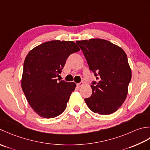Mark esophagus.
<instances>
[{"instance_id":"1","label":"esophagus","mask_w":150,"mask_h":150,"mask_svg":"<svg viewBox=\"0 0 150 150\" xmlns=\"http://www.w3.org/2000/svg\"><path fill=\"white\" fill-rule=\"evenodd\" d=\"M84 83H83V82H81V83H77V86L78 87H81L82 85H83Z\"/></svg>"}]
</instances>
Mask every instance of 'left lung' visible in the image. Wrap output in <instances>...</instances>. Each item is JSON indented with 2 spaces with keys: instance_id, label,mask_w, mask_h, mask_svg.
Wrapping results in <instances>:
<instances>
[{
  "instance_id": "obj_1",
  "label": "left lung",
  "mask_w": 150,
  "mask_h": 150,
  "mask_svg": "<svg viewBox=\"0 0 150 150\" xmlns=\"http://www.w3.org/2000/svg\"><path fill=\"white\" fill-rule=\"evenodd\" d=\"M76 44L98 80L92 82V95L85 99V103L95 113H113L126 100L131 79L126 54L118 46L104 39L77 41Z\"/></svg>"
}]
</instances>
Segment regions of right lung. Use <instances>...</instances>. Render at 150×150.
Listing matches in <instances>:
<instances>
[{
  "instance_id": "add662e5",
  "label": "right lung",
  "mask_w": 150,
  "mask_h": 150,
  "mask_svg": "<svg viewBox=\"0 0 150 150\" xmlns=\"http://www.w3.org/2000/svg\"><path fill=\"white\" fill-rule=\"evenodd\" d=\"M79 51L74 42L55 40L43 42L27 55L21 87L30 105L41 117H56L65 111L74 82L56 79L70 55Z\"/></svg>"
}]
</instances>
